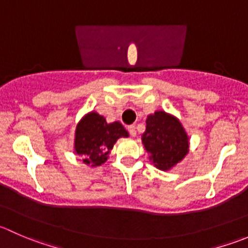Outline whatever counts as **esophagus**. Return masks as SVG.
<instances>
[{"mask_svg": "<svg viewBox=\"0 0 248 248\" xmlns=\"http://www.w3.org/2000/svg\"><path fill=\"white\" fill-rule=\"evenodd\" d=\"M128 132H129V134H131L132 137H136V136H137L136 126H133V124H131V126H128Z\"/></svg>", "mask_w": 248, "mask_h": 248, "instance_id": "34e87169", "label": "esophagus"}]
</instances>
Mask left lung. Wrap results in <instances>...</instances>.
Returning a JSON list of instances; mask_svg holds the SVG:
<instances>
[{"instance_id": "8db88e82", "label": "left lung", "mask_w": 248, "mask_h": 248, "mask_svg": "<svg viewBox=\"0 0 248 248\" xmlns=\"http://www.w3.org/2000/svg\"><path fill=\"white\" fill-rule=\"evenodd\" d=\"M141 141L150 161L163 171L174 168L189 151V138L180 120L163 110L147 116Z\"/></svg>"}]
</instances>
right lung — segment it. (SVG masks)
<instances>
[{
  "label": "right lung",
  "mask_w": 248,
  "mask_h": 248,
  "mask_svg": "<svg viewBox=\"0 0 248 248\" xmlns=\"http://www.w3.org/2000/svg\"><path fill=\"white\" fill-rule=\"evenodd\" d=\"M128 136L119 121L108 124L98 112L90 111L77 124L74 152L82 157L86 166L99 167L107 162L117 139Z\"/></svg>",
  "instance_id": "right-lung-1"
}]
</instances>
